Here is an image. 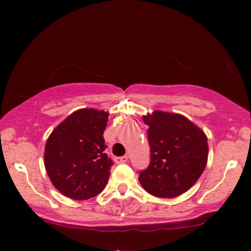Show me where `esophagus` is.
Segmentation results:
<instances>
[{"mask_svg": "<svg viewBox=\"0 0 251 251\" xmlns=\"http://www.w3.org/2000/svg\"><path fill=\"white\" fill-rule=\"evenodd\" d=\"M114 160H116L117 164H123V163L127 162L128 157H127V155H123V157H117Z\"/></svg>", "mask_w": 251, "mask_h": 251, "instance_id": "obj_1", "label": "esophagus"}]
</instances>
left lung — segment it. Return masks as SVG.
Returning <instances> with one entry per match:
<instances>
[{"mask_svg":"<svg viewBox=\"0 0 251 251\" xmlns=\"http://www.w3.org/2000/svg\"><path fill=\"white\" fill-rule=\"evenodd\" d=\"M149 126L151 162L140 172L139 183L149 194L174 198L198 180L208 163L205 133L178 113L153 111L143 117Z\"/></svg>","mask_w":251,"mask_h":251,"instance_id":"left-lung-1","label":"left lung"}]
</instances>
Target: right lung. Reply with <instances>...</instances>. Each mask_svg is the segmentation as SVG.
Segmentation results:
<instances>
[{"mask_svg": "<svg viewBox=\"0 0 251 251\" xmlns=\"http://www.w3.org/2000/svg\"><path fill=\"white\" fill-rule=\"evenodd\" d=\"M108 112L81 108L53 129L45 148V168L55 189L85 201L105 189L113 165L105 153Z\"/></svg>", "mask_w": 251, "mask_h": 251, "instance_id": "add662e5", "label": "right lung"}]
</instances>
